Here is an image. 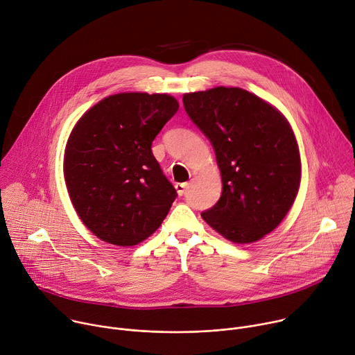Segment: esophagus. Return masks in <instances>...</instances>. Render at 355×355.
<instances>
[{"label": "esophagus", "instance_id": "obj_1", "mask_svg": "<svg viewBox=\"0 0 355 355\" xmlns=\"http://www.w3.org/2000/svg\"><path fill=\"white\" fill-rule=\"evenodd\" d=\"M187 188H188V182H177L175 184V189H177L178 195H184Z\"/></svg>", "mask_w": 355, "mask_h": 355}]
</instances>
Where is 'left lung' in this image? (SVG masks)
I'll return each instance as SVG.
<instances>
[{"label":"left lung","instance_id":"1","mask_svg":"<svg viewBox=\"0 0 355 355\" xmlns=\"http://www.w3.org/2000/svg\"><path fill=\"white\" fill-rule=\"evenodd\" d=\"M184 108L212 143L222 195L200 216L225 239L247 244L285 218L300 182L299 148L285 116L236 87L185 94Z\"/></svg>","mask_w":355,"mask_h":355}]
</instances>
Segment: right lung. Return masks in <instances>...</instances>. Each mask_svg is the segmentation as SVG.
<instances>
[{
  "label": "right lung",
  "mask_w": 355,
  "mask_h": 355,
  "mask_svg": "<svg viewBox=\"0 0 355 355\" xmlns=\"http://www.w3.org/2000/svg\"><path fill=\"white\" fill-rule=\"evenodd\" d=\"M167 94L122 92L104 98L74 126L64 153L73 207L98 239L135 245L153 234L177 191L151 143L178 111Z\"/></svg>",
  "instance_id": "obj_1"
}]
</instances>
